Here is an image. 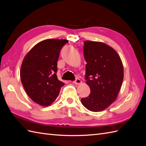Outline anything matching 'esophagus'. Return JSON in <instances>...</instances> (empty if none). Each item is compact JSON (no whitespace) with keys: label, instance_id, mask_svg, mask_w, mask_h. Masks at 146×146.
Returning a JSON list of instances; mask_svg holds the SVG:
<instances>
[{"label":"esophagus","instance_id":"esophagus-1","mask_svg":"<svg viewBox=\"0 0 146 146\" xmlns=\"http://www.w3.org/2000/svg\"><path fill=\"white\" fill-rule=\"evenodd\" d=\"M73 83L75 84H79L81 83V80L80 79V78H76V80L73 81Z\"/></svg>","mask_w":146,"mask_h":146}]
</instances>
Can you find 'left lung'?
<instances>
[{
	"label": "left lung",
	"mask_w": 146,
	"mask_h": 146,
	"mask_svg": "<svg viewBox=\"0 0 146 146\" xmlns=\"http://www.w3.org/2000/svg\"><path fill=\"white\" fill-rule=\"evenodd\" d=\"M85 80L91 89L88 97L81 99L84 107L92 111L105 110L117 99L123 80V68L119 56L105 43L84 42Z\"/></svg>",
	"instance_id": "8db88e82"
}]
</instances>
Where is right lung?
I'll use <instances>...</instances> for the list:
<instances>
[{"label":"right lung","instance_id":"obj_1","mask_svg":"<svg viewBox=\"0 0 146 146\" xmlns=\"http://www.w3.org/2000/svg\"><path fill=\"white\" fill-rule=\"evenodd\" d=\"M65 39H46L33 47L22 62L20 77L22 84L33 101L48 106L59 95L65 84L57 76V60Z\"/></svg>","mask_w":146,"mask_h":146}]
</instances>
